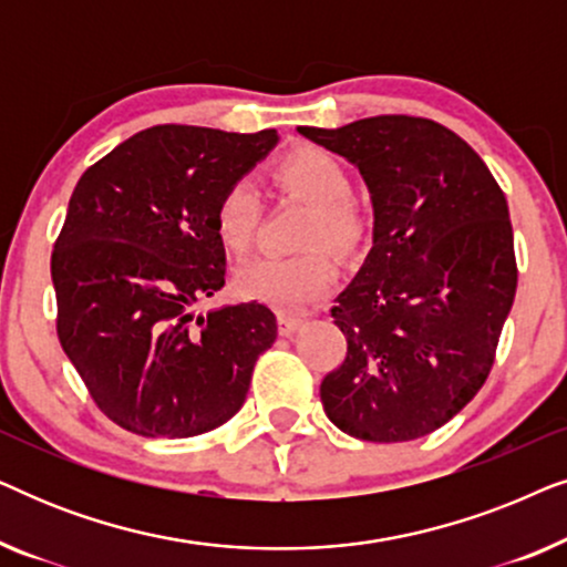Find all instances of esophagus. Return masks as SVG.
<instances>
[{"label":"esophagus","mask_w":567,"mask_h":567,"mask_svg":"<svg viewBox=\"0 0 567 567\" xmlns=\"http://www.w3.org/2000/svg\"><path fill=\"white\" fill-rule=\"evenodd\" d=\"M301 324H305V317L286 315V312L278 315V330H281V336H293V332H297Z\"/></svg>","instance_id":"34e87169"}]
</instances>
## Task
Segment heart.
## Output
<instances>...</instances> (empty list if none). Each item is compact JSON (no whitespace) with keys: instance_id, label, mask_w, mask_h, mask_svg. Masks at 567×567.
Listing matches in <instances>:
<instances>
[{"instance_id":"heart-1","label":"heart","mask_w":567,"mask_h":567,"mask_svg":"<svg viewBox=\"0 0 567 567\" xmlns=\"http://www.w3.org/2000/svg\"><path fill=\"white\" fill-rule=\"evenodd\" d=\"M276 183L284 190L315 204L307 229V247L328 245L332 250H351L361 237V216L355 212L353 181L340 159L330 152L305 146L278 162ZM260 221V196L250 181H235L224 188L214 208V231L231 252L250 247ZM237 289L250 299H260L278 309H299L328 289L332 262L324 252L307 255H258L237 268Z\"/></svg>"}]
</instances>
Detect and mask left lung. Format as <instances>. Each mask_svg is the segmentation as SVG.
Returning <instances> with one entry per match:
<instances>
[{"instance_id":"1","label":"left lung","mask_w":567,"mask_h":567,"mask_svg":"<svg viewBox=\"0 0 567 567\" xmlns=\"http://www.w3.org/2000/svg\"><path fill=\"white\" fill-rule=\"evenodd\" d=\"M297 131L351 162L374 206L371 250L330 309L348 353L320 384L324 415L377 444L429 436L485 384L514 305L506 196L436 121L377 115Z\"/></svg>"}]
</instances>
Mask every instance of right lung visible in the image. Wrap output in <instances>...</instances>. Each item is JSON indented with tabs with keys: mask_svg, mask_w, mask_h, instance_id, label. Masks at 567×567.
I'll use <instances>...</instances> for the list:
<instances>
[{
	"mask_svg": "<svg viewBox=\"0 0 567 567\" xmlns=\"http://www.w3.org/2000/svg\"><path fill=\"white\" fill-rule=\"evenodd\" d=\"M278 144L274 128L138 131L80 177L53 245L61 348L97 408L146 439H188L243 408L278 324L266 305L196 315L224 286L216 200Z\"/></svg>",
	"mask_w": 567,
	"mask_h": 567,
	"instance_id": "add662e5",
	"label": "right lung"
}]
</instances>
